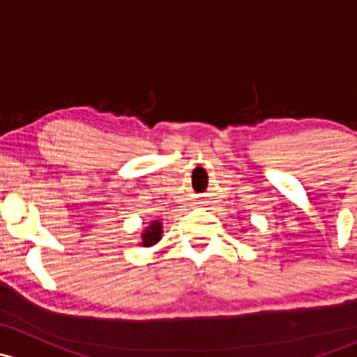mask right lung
<instances>
[{
  "mask_svg": "<svg viewBox=\"0 0 357 357\" xmlns=\"http://www.w3.org/2000/svg\"><path fill=\"white\" fill-rule=\"evenodd\" d=\"M160 236H162V225L158 221H153L152 225L145 229V233L142 235V238H143L142 245L143 247L155 245L158 240H160Z\"/></svg>",
  "mask_w": 357,
  "mask_h": 357,
  "instance_id": "obj_1",
  "label": "right lung"
}]
</instances>
